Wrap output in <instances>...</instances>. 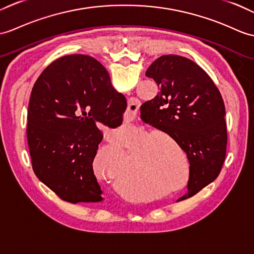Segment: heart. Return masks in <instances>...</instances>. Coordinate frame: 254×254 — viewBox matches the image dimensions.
<instances>
[{
    "label": "heart",
    "mask_w": 254,
    "mask_h": 254,
    "mask_svg": "<svg viewBox=\"0 0 254 254\" xmlns=\"http://www.w3.org/2000/svg\"><path fill=\"white\" fill-rule=\"evenodd\" d=\"M163 138L167 139V136H163ZM154 139V137L147 139L137 147L136 150L138 154L133 159V168L137 178L144 182L155 183V184L159 182L174 183L178 179L179 173L175 171L166 152L152 145ZM114 154L113 160L116 161L118 155H120V150H115ZM123 174L127 176V172Z\"/></svg>",
    "instance_id": "heart-1"
}]
</instances>
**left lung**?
<instances>
[{"mask_svg":"<svg viewBox=\"0 0 254 254\" xmlns=\"http://www.w3.org/2000/svg\"><path fill=\"white\" fill-rule=\"evenodd\" d=\"M160 92L140 106V118L166 132L190 161L187 193L192 197L219 176L226 155L225 106L220 91L196 63L179 55H163L147 69Z\"/></svg>","mask_w":254,"mask_h":254,"instance_id":"1","label":"left lung"}]
</instances>
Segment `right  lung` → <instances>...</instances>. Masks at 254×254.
<instances>
[{"instance_id":"obj_1","label":"right lung","mask_w":254,"mask_h":254,"mask_svg":"<svg viewBox=\"0 0 254 254\" xmlns=\"http://www.w3.org/2000/svg\"><path fill=\"white\" fill-rule=\"evenodd\" d=\"M125 95L95 58L73 54L49 64L35 82L27 138L38 179L64 201H103L93 160L103 134L97 123L122 125Z\"/></svg>"}]
</instances>
